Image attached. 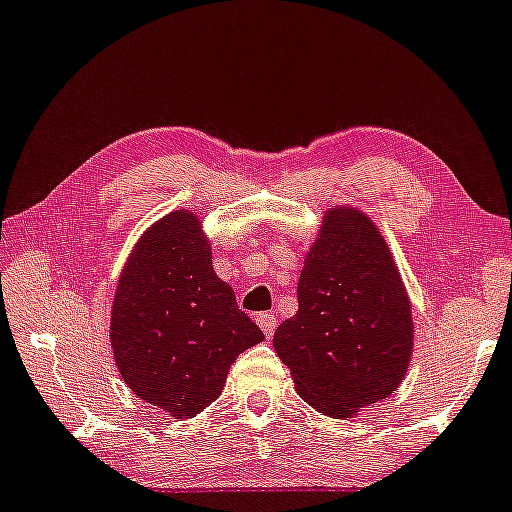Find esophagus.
Wrapping results in <instances>:
<instances>
[{
    "label": "esophagus",
    "mask_w": 512,
    "mask_h": 512,
    "mask_svg": "<svg viewBox=\"0 0 512 512\" xmlns=\"http://www.w3.org/2000/svg\"><path fill=\"white\" fill-rule=\"evenodd\" d=\"M257 323H260L264 335L271 338V335H274V331H276V326H278V319L271 312H264V314H257Z\"/></svg>",
    "instance_id": "1"
}]
</instances>
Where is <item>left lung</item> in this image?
Instances as JSON below:
<instances>
[{"label": "left lung", "mask_w": 512, "mask_h": 512, "mask_svg": "<svg viewBox=\"0 0 512 512\" xmlns=\"http://www.w3.org/2000/svg\"><path fill=\"white\" fill-rule=\"evenodd\" d=\"M411 307L390 250L357 210L328 212L297 281V314L274 333L307 404L354 416L404 380Z\"/></svg>", "instance_id": "obj_1"}]
</instances>
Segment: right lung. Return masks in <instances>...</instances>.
<instances>
[{"mask_svg": "<svg viewBox=\"0 0 512 512\" xmlns=\"http://www.w3.org/2000/svg\"><path fill=\"white\" fill-rule=\"evenodd\" d=\"M264 340L212 269L208 238L191 212L153 224L122 269L111 342L134 394L191 418L224 390L236 357Z\"/></svg>", "mask_w": 512, "mask_h": 512, "instance_id": "right-lung-1", "label": "right lung"}]
</instances>
